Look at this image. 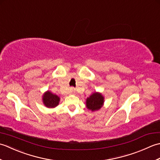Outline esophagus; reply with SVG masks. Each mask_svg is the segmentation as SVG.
Instances as JSON below:
<instances>
[{"label": "esophagus", "instance_id": "esophagus-1", "mask_svg": "<svg viewBox=\"0 0 160 160\" xmlns=\"http://www.w3.org/2000/svg\"><path fill=\"white\" fill-rule=\"evenodd\" d=\"M70 91L71 93H75V91H76V90H75V89L73 87H71L70 88Z\"/></svg>", "mask_w": 160, "mask_h": 160}]
</instances>
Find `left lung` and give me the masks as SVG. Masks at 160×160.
I'll return each mask as SVG.
<instances>
[{
  "label": "left lung",
  "mask_w": 160,
  "mask_h": 160,
  "mask_svg": "<svg viewBox=\"0 0 160 160\" xmlns=\"http://www.w3.org/2000/svg\"><path fill=\"white\" fill-rule=\"evenodd\" d=\"M104 97L100 93L95 92L87 98L86 105L88 109L91 111L99 110L104 104Z\"/></svg>",
  "instance_id": "obj_1"
}]
</instances>
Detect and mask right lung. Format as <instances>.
<instances>
[{"mask_svg": "<svg viewBox=\"0 0 160 160\" xmlns=\"http://www.w3.org/2000/svg\"><path fill=\"white\" fill-rule=\"evenodd\" d=\"M42 102L45 106L48 108H54L57 107L59 104L60 98L55 94L47 91L43 94Z\"/></svg>", "mask_w": 160, "mask_h": 160, "instance_id": "right-lung-1", "label": "right lung"}]
</instances>
